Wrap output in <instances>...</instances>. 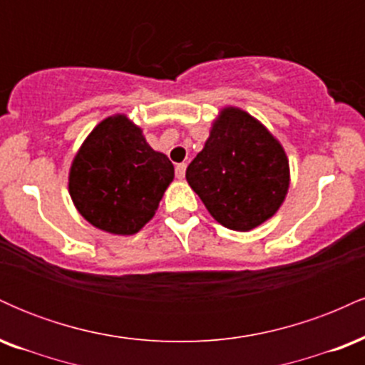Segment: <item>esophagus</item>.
<instances>
[{
	"instance_id": "esophagus-1",
	"label": "esophagus",
	"mask_w": 365,
	"mask_h": 365,
	"mask_svg": "<svg viewBox=\"0 0 365 365\" xmlns=\"http://www.w3.org/2000/svg\"><path fill=\"white\" fill-rule=\"evenodd\" d=\"M185 170H187V165L185 163H178L177 166H175V175H177V178H185Z\"/></svg>"
}]
</instances>
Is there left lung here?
<instances>
[{"instance_id": "1", "label": "left lung", "mask_w": 365, "mask_h": 365, "mask_svg": "<svg viewBox=\"0 0 365 365\" xmlns=\"http://www.w3.org/2000/svg\"><path fill=\"white\" fill-rule=\"evenodd\" d=\"M185 177L217 223L237 232H249L269 220L290 185L288 159L279 142L237 108L221 111Z\"/></svg>"}]
</instances>
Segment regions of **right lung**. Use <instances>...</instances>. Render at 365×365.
I'll use <instances>...</instances> for the list:
<instances>
[{"instance_id":"right-lung-1","label":"right lung","mask_w":365,"mask_h":365,"mask_svg":"<svg viewBox=\"0 0 365 365\" xmlns=\"http://www.w3.org/2000/svg\"><path fill=\"white\" fill-rule=\"evenodd\" d=\"M175 168L150 149L127 116H110L82 144L70 170V195L78 212L104 232L137 233L154 216Z\"/></svg>"}]
</instances>
